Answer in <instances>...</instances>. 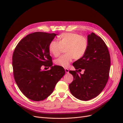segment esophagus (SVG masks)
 Masks as SVG:
<instances>
[{"instance_id": "34e87169", "label": "esophagus", "mask_w": 123, "mask_h": 123, "mask_svg": "<svg viewBox=\"0 0 123 123\" xmlns=\"http://www.w3.org/2000/svg\"><path fill=\"white\" fill-rule=\"evenodd\" d=\"M65 72H66V73H69V70H68V69L65 68Z\"/></svg>"}]
</instances>
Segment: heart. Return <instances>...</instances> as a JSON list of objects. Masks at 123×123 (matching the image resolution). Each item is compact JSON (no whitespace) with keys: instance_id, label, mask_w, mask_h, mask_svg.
Segmentation results:
<instances>
[{"instance_id":"obj_1","label":"heart","mask_w":123,"mask_h":123,"mask_svg":"<svg viewBox=\"0 0 123 123\" xmlns=\"http://www.w3.org/2000/svg\"><path fill=\"white\" fill-rule=\"evenodd\" d=\"M59 42L51 41L49 45L50 52L55 57L59 56L65 48L66 54L61 56L55 59L56 65L67 68L74 58L79 60L85 55L88 47V41L83 36L75 33H64L59 38Z\"/></svg>"}]
</instances>
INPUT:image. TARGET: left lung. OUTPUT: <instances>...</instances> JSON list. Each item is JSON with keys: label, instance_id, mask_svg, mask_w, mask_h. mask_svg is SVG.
<instances>
[{"label": "left lung", "instance_id": "left-lung-1", "mask_svg": "<svg viewBox=\"0 0 123 123\" xmlns=\"http://www.w3.org/2000/svg\"><path fill=\"white\" fill-rule=\"evenodd\" d=\"M88 41L86 54L73 64L76 70L69 71L73 76L69 85L70 92L82 101L93 99L101 93L108 82L111 65L109 52L102 39L92 32ZM82 69L83 74L79 73Z\"/></svg>", "mask_w": 123, "mask_h": 123}]
</instances>
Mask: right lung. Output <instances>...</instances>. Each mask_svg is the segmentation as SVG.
Listing matches in <instances>:
<instances>
[{
	"mask_svg": "<svg viewBox=\"0 0 123 123\" xmlns=\"http://www.w3.org/2000/svg\"><path fill=\"white\" fill-rule=\"evenodd\" d=\"M55 33L36 32L27 35L16 46L12 56L14 78L21 92L35 101H42L53 92L65 73L60 66H53L49 45ZM50 67L49 70L41 67Z\"/></svg>",
	"mask_w": 123,
	"mask_h": 123,
	"instance_id": "right-lung-1",
	"label": "right lung"
}]
</instances>
